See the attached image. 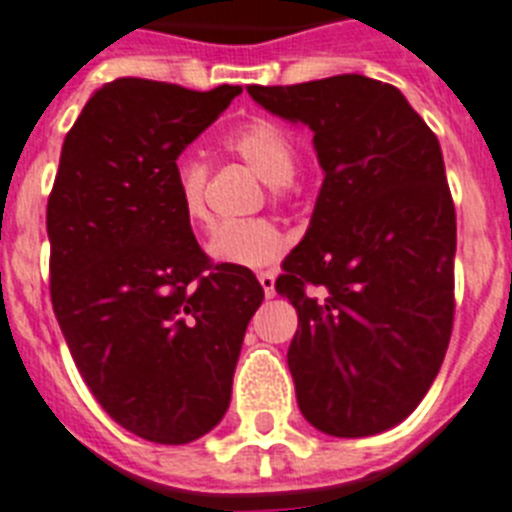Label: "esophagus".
Here are the masks:
<instances>
[{"instance_id": "esophagus-1", "label": "esophagus", "mask_w": 512, "mask_h": 512, "mask_svg": "<svg viewBox=\"0 0 512 512\" xmlns=\"http://www.w3.org/2000/svg\"><path fill=\"white\" fill-rule=\"evenodd\" d=\"M259 282H261V288H264V296L267 298H275V275L272 272H261L259 275Z\"/></svg>"}]
</instances>
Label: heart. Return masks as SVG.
Masks as SVG:
<instances>
[{"instance_id":"1","label":"heart","mask_w":512,"mask_h":512,"mask_svg":"<svg viewBox=\"0 0 512 512\" xmlns=\"http://www.w3.org/2000/svg\"><path fill=\"white\" fill-rule=\"evenodd\" d=\"M227 147L240 155L272 190L282 192L293 182L298 169L296 142L282 126L272 121H248L230 134ZM208 166L195 155H182L171 166V187L179 211L190 224L208 219L206 208ZM288 248V235L269 219L219 224L208 237V256L222 267L264 269L272 267Z\"/></svg>"}]
</instances>
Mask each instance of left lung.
Returning a JSON list of instances; mask_svg holds the SVG:
<instances>
[{"instance_id": "1", "label": "left lung", "mask_w": 512, "mask_h": 512, "mask_svg": "<svg viewBox=\"0 0 512 512\" xmlns=\"http://www.w3.org/2000/svg\"><path fill=\"white\" fill-rule=\"evenodd\" d=\"M314 134L322 187L277 293L296 306L298 410L338 439L402 423L447 354L457 222L436 134L402 92L359 73L248 87Z\"/></svg>"}]
</instances>
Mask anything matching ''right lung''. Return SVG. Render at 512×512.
Instances as JSON below:
<instances>
[{
	"label": "right lung",
	"instance_id": "right-lung-1",
	"mask_svg": "<svg viewBox=\"0 0 512 512\" xmlns=\"http://www.w3.org/2000/svg\"><path fill=\"white\" fill-rule=\"evenodd\" d=\"M240 92L110 81L65 134L47 203L49 288L73 362L102 410L155 444L219 425L264 301L251 269L208 261L171 187L174 161Z\"/></svg>",
	"mask_w": 512,
	"mask_h": 512
}]
</instances>
